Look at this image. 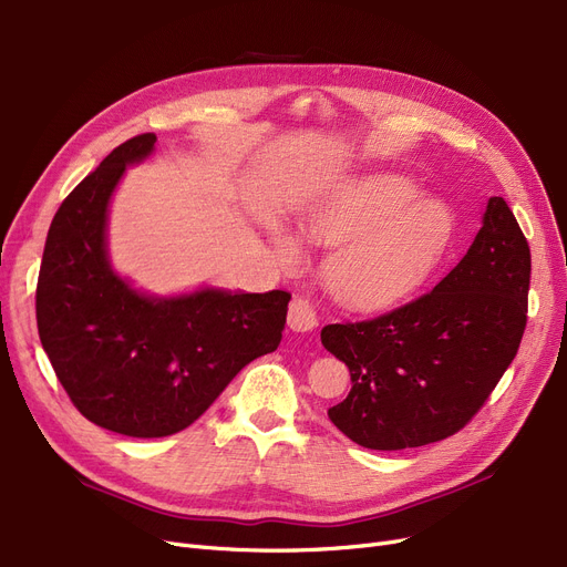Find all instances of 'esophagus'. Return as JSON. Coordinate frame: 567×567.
I'll list each match as a JSON object with an SVG mask.
<instances>
[{
	"label": "esophagus",
	"instance_id": "obj_1",
	"mask_svg": "<svg viewBox=\"0 0 567 567\" xmlns=\"http://www.w3.org/2000/svg\"><path fill=\"white\" fill-rule=\"evenodd\" d=\"M287 324L291 331L297 333H308L312 329H317V315L312 310V306L303 299H293L289 303V315H287Z\"/></svg>",
	"mask_w": 567,
	"mask_h": 567
}]
</instances>
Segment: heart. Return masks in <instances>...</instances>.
Instances as JSON below:
<instances>
[{"mask_svg":"<svg viewBox=\"0 0 567 567\" xmlns=\"http://www.w3.org/2000/svg\"><path fill=\"white\" fill-rule=\"evenodd\" d=\"M420 185L396 174L344 183L303 217L308 240L333 248L324 280L354 310H380L422 289L456 240V217L437 199H420ZM285 266L303 261V240L285 225L270 231Z\"/></svg>","mask_w":567,"mask_h":567,"instance_id":"obj_1","label":"heart"}]
</instances>
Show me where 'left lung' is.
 <instances>
[{
	"label": "left lung",
	"mask_w": 567,
	"mask_h": 567,
	"mask_svg": "<svg viewBox=\"0 0 567 567\" xmlns=\"http://www.w3.org/2000/svg\"><path fill=\"white\" fill-rule=\"evenodd\" d=\"M528 285V243L503 196H491L473 245L431 293L371 322L322 329V344L352 378L329 420L382 452L454 435L519 350Z\"/></svg>",
	"instance_id": "1"
}]
</instances>
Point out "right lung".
I'll return each instance as SVG.
<instances>
[{
	"label": "right lung",
	"instance_id": "add662e5",
	"mask_svg": "<svg viewBox=\"0 0 567 567\" xmlns=\"http://www.w3.org/2000/svg\"><path fill=\"white\" fill-rule=\"evenodd\" d=\"M155 134L115 151L62 202L48 229L37 285L43 350L71 403L96 426L130 437L187 429L240 368L276 352L289 293L199 287L143 291L109 255L111 199L155 153Z\"/></svg>",
	"mask_w": 567,
	"mask_h": 567
}]
</instances>
